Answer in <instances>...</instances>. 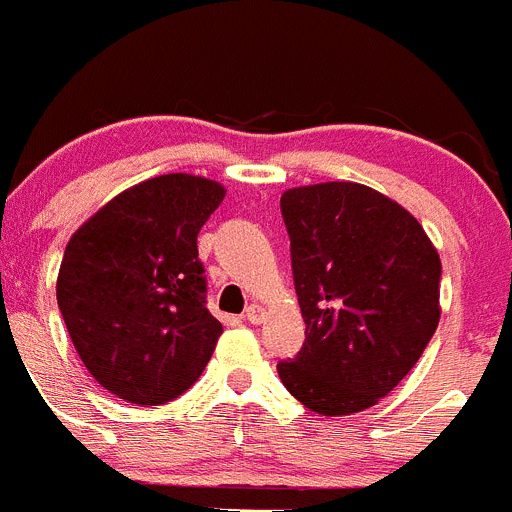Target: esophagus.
<instances>
[{"instance_id": "1", "label": "esophagus", "mask_w": 512, "mask_h": 512, "mask_svg": "<svg viewBox=\"0 0 512 512\" xmlns=\"http://www.w3.org/2000/svg\"><path fill=\"white\" fill-rule=\"evenodd\" d=\"M245 318L250 323H262V318H265V310L260 308V305H247V310H245Z\"/></svg>"}]
</instances>
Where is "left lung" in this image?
I'll use <instances>...</instances> for the list:
<instances>
[{
  "instance_id": "8db88e82",
  "label": "left lung",
  "mask_w": 512,
  "mask_h": 512,
  "mask_svg": "<svg viewBox=\"0 0 512 512\" xmlns=\"http://www.w3.org/2000/svg\"><path fill=\"white\" fill-rule=\"evenodd\" d=\"M280 212L305 321L303 348L280 361V381L323 417L364 412L437 331V250L407 209L353 181L288 189Z\"/></svg>"
}]
</instances>
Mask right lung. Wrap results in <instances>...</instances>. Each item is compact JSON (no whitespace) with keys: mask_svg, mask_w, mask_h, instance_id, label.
Listing matches in <instances>:
<instances>
[{"mask_svg":"<svg viewBox=\"0 0 512 512\" xmlns=\"http://www.w3.org/2000/svg\"><path fill=\"white\" fill-rule=\"evenodd\" d=\"M222 199L204 176H154L70 237L57 305L85 369L118 399L159 407L209 364L222 323L207 310L197 234Z\"/></svg>","mask_w":512,"mask_h":512,"instance_id":"obj_1","label":"right lung"}]
</instances>
